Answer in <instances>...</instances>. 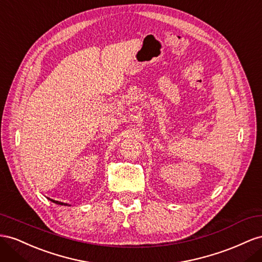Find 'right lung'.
<instances>
[{
    "label": "right lung",
    "instance_id": "obj_1",
    "mask_svg": "<svg viewBox=\"0 0 262 262\" xmlns=\"http://www.w3.org/2000/svg\"><path fill=\"white\" fill-rule=\"evenodd\" d=\"M51 202H54V203H56V204H59V205H66V206H70L69 204H67V203H62V202H59V201H55V200H51V199H49Z\"/></svg>",
    "mask_w": 262,
    "mask_h": 262
}]
</instances>
